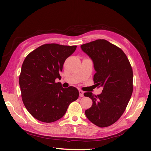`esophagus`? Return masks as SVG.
<instances>
[{
    "label": "esophagus",
    "instance_id": "1",
    "mask_svg": "<svg viewBox=\"0 0 151 151\" xmlns=\"http://www.w3.org/2000/svg\"><path fill=\"white\" fill-rule=\"evenodd\" d=\"M79 96H80V97H83L84 96V92L83 91H82V90H79Z\"/></svg>",
    "mask_w": 151,
    "mask_h": 151
}]
</instances>
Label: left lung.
I'll list each match as a JSON object with an SVG mask.
<instances>
[{
    "mask_svg": "<svg viewBox=\"0 0 151 151\" xmlns=\"http://www.w3.org/2000/svg\"><path fill=\"white\" fill-rule=\"evenodd\" d=\"M91 58L96 70L93 81L102 93H85L93 100L85 111L88 120L99 127L115 123L124 113L133 92V70L125 53L106 40L99 39L81 45Z\"/></svg>",
    "mask_w": 151,
    "mask_h": 151,
    "instance_id": "obj_1",
    "label": "left lung"
}]
</instances>
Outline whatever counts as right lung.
Here are the masks:
<instances>
[{"mask_svg": "<svg viewBox=\"0 0 151 151\" xmlns=\"http://www.w3.org/2000/svg\"><path fill=\"white\" fill-rule=\"evenodd\" d=\"M77 46L45 44L29 53L22 63L19 83L22 101L36 119L55 122L65 115L69 104L79 98L73 86L63 88L55 79H61L63 63Z\"/></svg>", "mask_w": 151, "mask_h": 151, "instance_id": "right-lung-1", "label": "right lung"}]
</instances>
